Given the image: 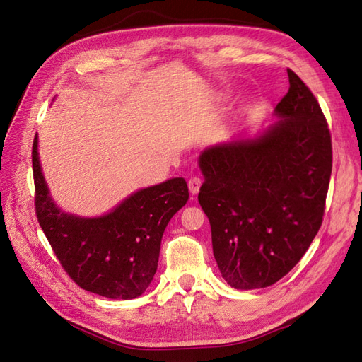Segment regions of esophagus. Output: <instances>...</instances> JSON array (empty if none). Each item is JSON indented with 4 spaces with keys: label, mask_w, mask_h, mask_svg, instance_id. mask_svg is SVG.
<instances>
[{
    "label": "esophagus",
    "mask_w": 362,
    "mask_h": 362,
    "mask_svg": "<svg viewBox=\"0 0 362 362\" xmlns=\"http://www.w3.org/2000/svg\"><path fill=\"white\" fill-rule=\"evenodd\" d=\"M201 185H202V180L199 177H192L189 180V190L192 194H198Z\"/></svg>",
    "instance_id": "esophagus-1"
}]
</instances>
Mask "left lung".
<instances>
[{
    "mask_svg": "<svg viewBox=\"0 0 362 362\" xmlns=\"http://www.w3.org/2000/svg\"><path fill=\"white\" fill-rule=\"evenodd\" d=\"M287 74L290 89L266 129L208 146L198 158V199L211 225L213 254L237 290L264 288L286 276L322 225L331 134L311 90Z\"/></svg>",
    "mask_w": 362,
    "mask_h": 362,
    "instance_id": "8db88e82",
    "label": "left lung"
}]
</instances>
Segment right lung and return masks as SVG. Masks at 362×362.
I'll use <instances>...</instances> for the list:
<instances>
[{
  "mask_svg": "<svg viewBox=\"0 0 362 362\" xmlns=\"http://www.w3.org/2000/svg\"><path fill=\"white\" fill-rule=\"evenodd\" d=\"M36 214L68 275L87 291L129 300L154 279L161 238L173 214L189 201L184 178L139 189L95 217L68 213L52 199L42 172L37 134L33 144Z\"/></svg>",
  "mask_w": 362,
  "mask_h": 362,
  "instance_id": "right-lung-1",
  "label": "right lung"
}]
</instances>
